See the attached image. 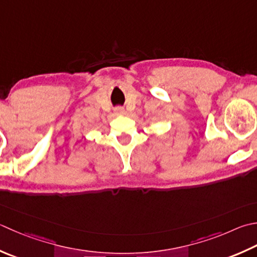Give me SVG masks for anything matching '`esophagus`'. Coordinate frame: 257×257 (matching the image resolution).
<instances>
[{"label": "esophagus", "mask_w": 257, "mask_h": 257, "mask_svg": "<svg viewBox=\"0 0 257 257\" xmlns=\"http://www.w3.org/2000/svg\"><path fill=\"white\" fill-rule=\"evenodd\" d=\"M124 112V110H123V108H121V107H117L114 109V113L115 114H122Z\"/></svg>", "instance_id": "esophagus-1"}]
</instances>
